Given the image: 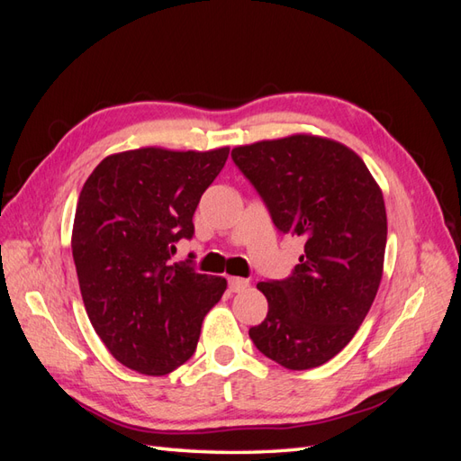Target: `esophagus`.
<instances>
[{
  "instance_id": "esophagus-1",
  "label": "esophagus",
  "mask_w": 461,
  "mask_h": 461,
  "mask_svg": "<svg viewBox=\"0 0 461 461\" xmlns=\"http://www.w3.org/2000/svg\"><path fill=\"white\" fill-rule=\"evenodd\" d=\"M249 287V281L248 279H241V277H230V291L231 293H241Z\"/></svg>"
}]
</instances>
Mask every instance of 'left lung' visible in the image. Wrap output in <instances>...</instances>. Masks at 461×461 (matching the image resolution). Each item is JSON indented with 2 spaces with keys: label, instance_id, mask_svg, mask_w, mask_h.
Here are the masks:
<instances>
[{
  "label": "left lung",
  "instance_id": "obj_1",
  "mask_svg": "<svg viewBox=\"0 0 461 461\" xmlns=\"http://www.w3.org/2000/svg\"><path fill=\"white\" fill-rule=\"evenodd\" d=\"M276 228L305 238L287 279L261 281L267 317L253 345L289 370L325 365L368 315L382 279L386 208L357 152L337 140L293 134L231 150Z\"/></svg>",
  "mask_w": 461,
  "mask_h": 461
}]
</instances>
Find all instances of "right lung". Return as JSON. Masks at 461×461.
Returning <instances> with one entry per match:
<instances>
[{"label":"right lung","instance_id":"right-lung-1","mask_svg":"<svg viewBox=\"0 0 461 461\" xmlns=\"http://www.w3.org/2000/svg\"><path fill=\"white\" fill-rule=\"evenodd\" d=\"M149 149L111 154L86 178L73 221V259L86 315L111 355L149 376L188 360L228 281L170 263L194 236V212L228 160Z\"/></svg>","mask_w":461,"mask_h":461}]
</instances>
